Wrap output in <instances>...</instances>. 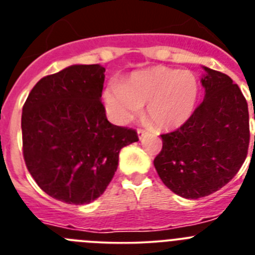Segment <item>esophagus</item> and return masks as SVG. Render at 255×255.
Here are the masks:
<instances>
[{
	"instance_id": "1",
	"label": "esophagus",
	"mask_w": 255,
	"mask_h": 255,
	"mask_svg": "<svg viewBox=\"0 0 255 255\" xmlns=\"http://www.w3.org/2000/svg\"><path fill=\"white\" fill-rule=\"evenodd\" d=\"M147 134V132H145V130H143V129H139L138 130V135H139V139H141L144 136V135Z\"/></svg>"
}]
</instances>
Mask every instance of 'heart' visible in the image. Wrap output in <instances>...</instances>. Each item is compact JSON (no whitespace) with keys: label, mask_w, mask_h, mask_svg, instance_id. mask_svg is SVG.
Here are the masks:
<instances>
[{"label":"heart","mask_w":255,"mask_h":255,"mask_svg":"<svg viewBox=\"0 0 255 255\" xmlns=\"http://www.w3.org/2000/svg\"><path fill=\"white\" fill-rule=\"evenodd\" d=\"M197 101L194 74L162 66L132 74L125 85L114 84L105 93L106 107L115 121L128 123L147 105L144 119L159 130L176 129L185 124Z\"/></svg>","instance_id":"b5f03b06"}]
</instances>
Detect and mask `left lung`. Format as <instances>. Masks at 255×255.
Listing matches in <instances>:
<instances>
[{"mask_svg": "<svg viewBox=\"0 0 255 255\" xmlns=\"http://www.w3.org/2000/svg\"><path fill=\"white\" fill-rule=\"evenodd\" d=\"M203 69V102L179 129L161 135L162 150L153 162L164 185L186 199L226 185L244 163L251 138L240 88L226 74Z\"/></svg>", "mask_w": 255, "mask_h": 255, "instance_id": "left-lung-1", "label": "left lung"}]
</instances>
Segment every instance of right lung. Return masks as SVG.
<instances>
[{
    "mask_svg": "<svg viewBox=\"0 0 255 255\" xmlns=\"http://www.w3.org/2000/svg\"><path fill=\"white\" fill-rule=\"evenodd\" d=\"M106 69L73 65L44 76L21 115L22 154L42 190L67 204H88L103 194L121 148L136 131L112 125L101 102Z\"/></svg>",
    "mask_w": 255,
    "mask_h": 255,
    "instance_id": "1",
    "label": "right lung"
}]
</instances>
